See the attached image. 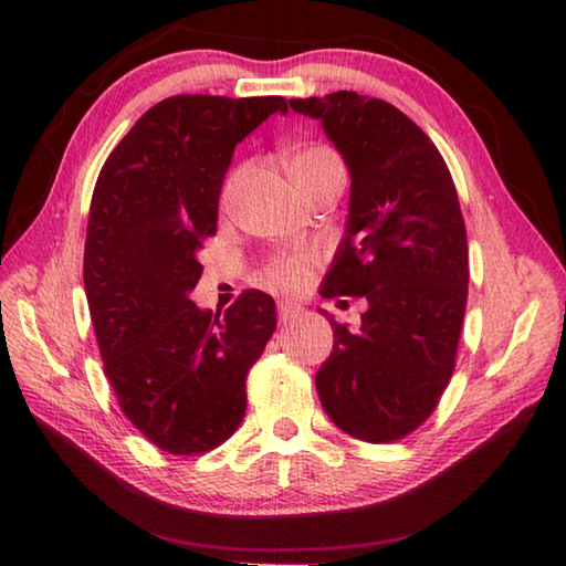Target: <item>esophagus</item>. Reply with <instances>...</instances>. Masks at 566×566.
Wrapping results in <instances>:
<instances>
[{
    "instance_id": "1",
    "label": "esophagus",
    "mask_w": 566,
    "mask_h": 566,
    "mask_svg": "<svg viewBox=\"0 0 566 566\" xmlns=\"http://www.w3.org/2000/svg\"><path fill=\"white\" fill-rule=\"evenodd\" d=\"M300 314H302V306H300V304H294V302H280V322H282V324L296 319V317H300Z\"/></svg>"
}]
</instances>
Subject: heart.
Segmentation results:
<instances>
[{
  "label": "heart",
  "instance_id": "1",
  "mask_svg": "<svg viewBox=\"0 0 566 566\" xmlns=\"http://www.w3.org/2000/svg\"><path fill=\"white\" fill-rule=\"evenodd\" d=\"M282 165H284L286 177L292 179L294 189L300 191V197H304L306 191L322 185V181H327L329 177L344 175V165L339 155L327 145H296L284 151ZM242 177H244L242 167L234 169L232 175L227 177L224 189H222L224 202H229V199L234 197ZM310 270H312L310 254H282V256H274L270 266L264 270V282L272 286H280V290H296V286L304 284L306 276H310Z\"/></svg>",
  "mask_w": 566,
  "mask_h": 566
}]
</instances>
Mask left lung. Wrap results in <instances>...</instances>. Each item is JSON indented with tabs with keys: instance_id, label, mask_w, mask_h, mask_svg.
<instances>
[{
	"instance_id": "obj_1",
	"label": "left lung",
	"mask_w": 566,
	"mask_h": 566,
	"mask_svg": "<svg viewBox=\"0 0 566 566\" xmlns=\"http://www.w3.org/2000/svg\"><path fill=\"white\" fill-rule=\"evenodd\" d=\"M290 107L322 122L352 177L322 296L367 300L359 329L329 317L322 407L354 439L395 442L432 415L454 371L469 284L454 181L432 139L385 99L334 92Z\"/></svg>"
}]
</instances>
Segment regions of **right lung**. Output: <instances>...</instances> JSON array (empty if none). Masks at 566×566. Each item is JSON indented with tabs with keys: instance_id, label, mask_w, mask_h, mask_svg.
<instances>
[{
	"instance_id": "right-lung-1",
	"label": "right lung",
	"mask_w": 566,
	"mask_h": 566,
	"mask_svg": "<svg viewBox=\"0 0 566 566\" xmlns=\"http://www.w3.org/2000/svg\"><path fill=\"white\" fill-rule=\"evenodd\" d=\"M284 97L177 94L147 109L104 161L92 195L84 292L104 375L151 444L202 454L237 432L247 375L276 329L270 294L247 290L222 314L189 300L217 232L234 147Z\"/></svg>"
}]
</instances>
